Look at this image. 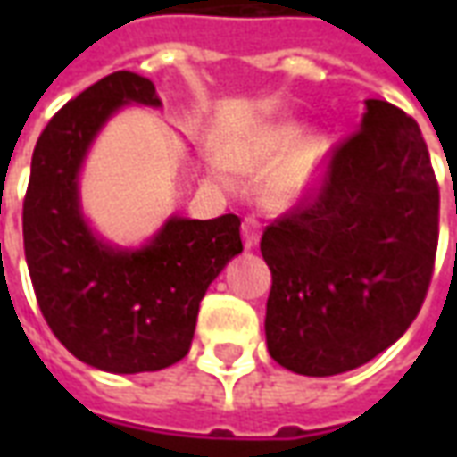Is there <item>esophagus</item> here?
I'll return each instance as SVG.
<instances>
[{
	"label": "esophagus",
	"mask_w": 457,
	"mask_h": 457,
	"mask_svg": "<svg viewBox=\"0 0 457 457\" xmlns=\"http://www.w3.org/2000/svg\"><path fill=\"white\" fill-rule=\"evenodd\" d=\"M259 232H262V225H259L257 218H245L242 222V237H245V247L252 249L259 245Z\"/></svg>",
	"instance_id": "esophagus-1"
}]
</instances>
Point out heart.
Here are the masks:
<instances>
[{
    "instance_id": "heart-1",
    "label": "heart",
    "mask_w": 457,
    "mask_h": 457,
    "mask_svg": "<svg viewBox=\"0 0 457 457\" xmlns=\"http://www.w3.org/2000/svg\"><path fill=\"white\" fill-rule=\"evenodd\" d=\"M303 144V129L296 124H278L262 131L259 137L242 141L228 154V166L242 176L267 180V200L277 208L294 205L316 186L328 159V144L311 139ZM222 183H232L225 169H218Z\"/></svg>"
}]
</instances>
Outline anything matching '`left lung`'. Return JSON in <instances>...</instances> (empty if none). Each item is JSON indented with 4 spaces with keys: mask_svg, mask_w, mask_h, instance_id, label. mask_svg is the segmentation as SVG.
Here are the masks:
<instances>
[{
    "mask_svg": "<svg viewBox=\"0 0 457 457\" xmlns=\"http://www.w3.org/2000/svg\"><path fill=\"white\" fill-rule=\"evenodd\" d=\"M326 179L262 235L267 347L306 377L384 353L421 311L438 247V180L413 117L367 100Z\"/></svg>",
    "mask_w": 457,
    "mask_h": 457,
    "instance_id": "left-lung-1",
    "label": "left lung"
}]
</instances>
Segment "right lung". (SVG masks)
<instances>
[{
	"label": "right lung",
	"mask_w": 457,
	"mask_h": 457,
	"mask_svg": "<svg viewBox=\"0 0 457 457\" xmlns=\"http://www.w3.org/2000/svg\"><path fill=\"white\" fill-rule=\"evenodd\" d=\"M129 103L159 107L149 78L117 71L51 117L36 141L24 198V254L54 336L90 367L156 372L183 360L200 301L242 252L237 215L173 218L141 249L95 237L80 212L78 173L103 124Z\"/></svg>",
	"instance_id": "obj_1"
}]
</instances>
